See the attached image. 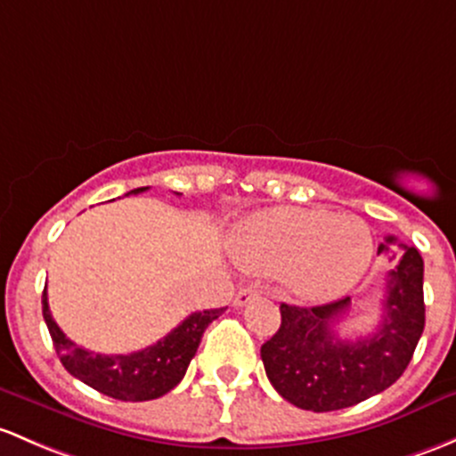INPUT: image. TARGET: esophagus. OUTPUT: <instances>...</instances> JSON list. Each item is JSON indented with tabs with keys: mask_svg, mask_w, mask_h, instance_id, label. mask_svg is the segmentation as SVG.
<instances>
[{
	"mask_svg": "<svg viewBox=\"0 0 456 456\" xmlns=\"http://www.w3.org/2000/svg\"><path fill=\"white\" fill-rule=\"evenodd\" d=\"M256 295H257L256 289H240L236 292V297H233V305H236V308H242V305H247Z\"/></svg>",
	"mask_w": 456,
	"mask_h": 456,
	"instance_id": "esophagus-1",
	"label": "esophagus"
}]
</instances>
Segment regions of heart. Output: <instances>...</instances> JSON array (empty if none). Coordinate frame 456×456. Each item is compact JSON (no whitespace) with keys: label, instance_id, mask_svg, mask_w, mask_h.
<instances>
[{"label":"heart","instance_id":"b5f03b06","mask_svg":"<svg viewBox=\"0 0 456 456\" xmlns=\"http://www.w3.org/2000/svg\"><path fill=\"white\" fill-rule=\"evenodd\" d=\"M373 253L361 218L325 209L280 208L256 214L233 238L238 265L256 273H289L305 297H332L362 275Z\"/></svg>","mask_w":456,"mask_h":456}]
</instances>
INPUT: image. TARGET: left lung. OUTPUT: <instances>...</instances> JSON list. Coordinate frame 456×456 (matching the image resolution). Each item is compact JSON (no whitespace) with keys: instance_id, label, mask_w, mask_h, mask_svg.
<instances>
[{"instance_id":"obj_1","label":"left lung","mask_w":456,"mask_h":456,"mask_svg":"<svg viewBox=\"0 0 456 456\" xmlns=\"http://www.w3.org/2000/svg\"><path fill=\"white\" fill-rule=\"evenodd\" d=\"M397 240L387 238L378 253ZM402 257L389 271L376 332L354 341L338 338L337 316L352 299L314 308L281 304V325L262 345V362L275 391L304 411L347 409L389 389L404 373L424 332V260L409 244L397 242Z\"/></svg>"}]
</instances>
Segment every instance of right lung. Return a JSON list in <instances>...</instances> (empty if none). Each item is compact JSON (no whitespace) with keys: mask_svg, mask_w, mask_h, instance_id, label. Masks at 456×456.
Here are the masks:
<instances>
[{"mask_svg":"<svg viewBox=\"0 0 456 456\" xmlns=\"http://www.w3.org/2000/svg\"><path fill=\"white\" fill-rule=\"evenodd\" d=\"M148 188L131 190L128 194H140ZM43 319L50 330L52 343L67 371L91 389L104 393L122 402H146L166 395L183 380L190 361L199 349L200 337L214 319L224 313V308L191 313L188 319L181 321L167 337L157 341L151 347L133 354H104L89 352L78 347L65 337L63 330L52 319L47 305V290H43Z\"/></svg>","mask_w":456,"mask_h":456,"instance_id":"obj_1","label":"right lung"}]
</instances>
